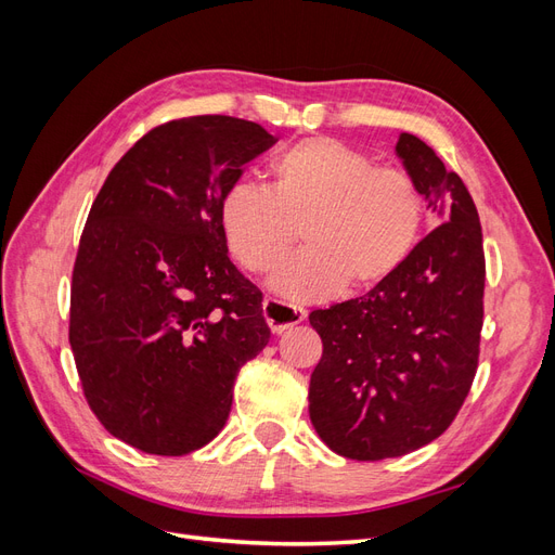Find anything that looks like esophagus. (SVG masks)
<instances>
[{"label":"esophagus","instance_id":"esophagus-1","mask_svg":"<svg viewBox=\"0 0 555 555\" xmlns=\"http://www.w3.org/2000/svg\"><path fill=\"white\" fill-rule=\"evenodd\" d=\"M263 317L268 326H271L273 333H284L287 328L296 326L304 322L308 317V312L300 306H292V304H282V300L275 298H266L263 300Z\"/></svg>","mask_w":555,"mask_h":555}]
</instances>
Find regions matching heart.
<instances>
[{
    "instance_id": "b5f03b06",
    "label": "heart",
    "mask_w": 555,
    "mask_h": 555,
    "mask_svg": "<svg viewBox=\"0 0 555 555\" xmlns=\"http://www.w3.org/2000/svg\"><path fill=\"white\" fill-rule=\"evenodd\" d=\"M268 190L236 182L224 192V243L247 273L266 275L304 236L273 287L298 300L371 289L410 259L426 224V198L398 166H375L359 147L310 137L280 150Z\"/></svg>"
}]
</instances>
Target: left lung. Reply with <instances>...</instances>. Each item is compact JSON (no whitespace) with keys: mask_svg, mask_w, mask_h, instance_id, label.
<instances>
[{"mask_svg":"<svg viewBox=\"0 0 555 555\" xmlns=\"http://www.w3.org/2000/svg\"><path fill=\"white\" fill-rule=\"evenodd\" d=\"M396 153L438 227L365 296L310 312L324 345L310 377V422L351 461L405 456L440 438L479 363L486 261L477 206L422 139L400 133Z\"/></svg>","mask_w":555,"mask_h":555,"instance_id":"1","label":"left lung"}]
</instances>
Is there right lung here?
<instances>
[{
  "label": "right lung",
  "mask_w": 555,
  "mask_h": 555,
  "mask_svg": "<svg viewBox=\"0 0 555 555\" xmlns=\"http://www.w3.org/2000/svg\"><path fill=\"white\" fill-rule=\"evenodd\" d=\"M278 139L229 115L150 129L113 166L82 229L69 343L102 426L155 456L206 447L233 382L268 345L261 292L227 255L224 192Z\"/></svg>",
  "instance_id": "add662e5"
}]
</instances>
